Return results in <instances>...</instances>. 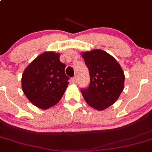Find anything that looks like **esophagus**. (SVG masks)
Returning a JSON list of instances; mask_svg holds the SVG:
<instances>
[{
  "instance_id": "1",
  "label": "esophagus",
  "mask_w": 152,
  "mask_h": 152,
  "mask_svg": "<svg viewBox=\"0 0 152 152\" xmlns=\"http://www.w3.org/2000/svg\"><path fill=\"white\" fill-rule=\"evenodd\" d=\"M72 82H73V84H76V83L77 82V77H76V76L72 78Z\"/></svg>"
}]
</instances>
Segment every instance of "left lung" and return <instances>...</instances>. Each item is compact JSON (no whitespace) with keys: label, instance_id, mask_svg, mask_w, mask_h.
I'll use <instances>...</instances> for the list:
<instances>
[{"label":"left lung","instance_id":"8db88e82","mask_svg":"<svg viewBox=\"0 0 152 152\" xmlns=\"http://www.w3.org/2000/svg\"><path fill=\"white\" fill-rule=\"evenodd\" d=\"M89 69L90 82L81 89L87 103L97 110H104L119 98L124 89V75L116 60L100 49L82 53Z\"/></svg>","mask_w":152,"mask_h":152}]
</instances>
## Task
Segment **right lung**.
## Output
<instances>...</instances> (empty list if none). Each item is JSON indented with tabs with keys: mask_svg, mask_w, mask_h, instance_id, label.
<instances>
[{
	"mask_svg": "<svg viewBox=\"0 0 152 152\" xmlns=\"http://www.w3.org/2000/svg\"><path fill=\"white\" fill-rule=\"evenodd\" d=\"M60 54L44 52L25 68L22 87L25 96L36 106L47 109L57 104L68 87L69 77Z\"/></svg>",
	"mask_w": 152,
	"mask_h": 152,
	"instance_id": "add662e5",
	"label": "right lung"
}]
</instances>
